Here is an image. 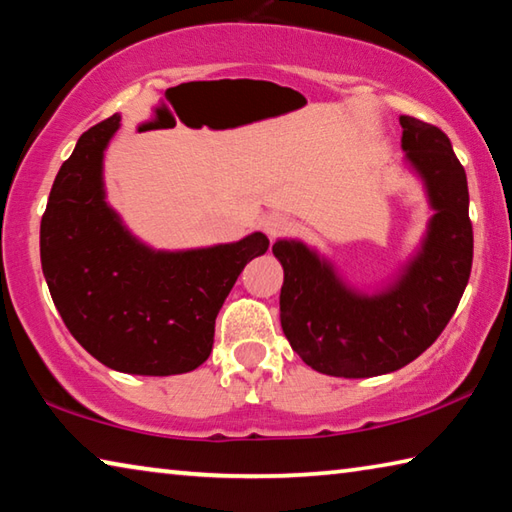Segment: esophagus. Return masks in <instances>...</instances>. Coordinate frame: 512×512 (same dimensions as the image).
<instances>
[{
	"label": "esophagus",
	"instance_id": "1",
	"mask_svg": "<svg viewBox=\"0 0 512 512\" xmlns=\"http://www.w3.org/2000/svg\"><path fill=\"white\" fill-rule=\"evenodd\" d=\"M262 228H264V232L271 239H277V237H284V235H289V232L293 230V221L289 219L287 214H282V212H273V214H268L266 219L262 221Z\"/></svg>",
	"mask_w": 512,
	"mask_h": 512
}]
</instances>
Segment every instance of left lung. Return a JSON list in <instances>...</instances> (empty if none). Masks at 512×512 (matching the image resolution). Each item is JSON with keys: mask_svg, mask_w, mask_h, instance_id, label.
<instances>
[{"mask_svg": "<svg viewBox=\"0 0 512 512\" xmlns=\"http://www.w3.org/2000/svg\"><path fill=\"white\" fill-rule=\"evenodd\" d=\"M402 149L433 207L422 250L377 296L345 287L332 264L300 241L280 239V320L300 359L323 375L375 377L400 370L438 339L463 298L474 235L463 164L438 126L400 117Z\"/></svg>", "mask_w": 512, "mask_h": 512, "instance_id": "obj_1", "label": "left lung"}]
</instances>
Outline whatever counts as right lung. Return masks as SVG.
<instances>
[{"label":"right lung","mask_w":512,"mask_h":512,"mask_svg":"<svg viewBox=\"0 0 512 512\" xmlns=\"http://www.w3.org/2000/svg\"><path fill=\"white\" fill-rule=\"evenodd\" d=\"M119 119L85 131L60 167L40 223L42 273L63 323L103 366L180 375L210 357L216 314L268 239L253 232L180 253L140 244L103 192V151Z\"/></svg>","instance_id":"add662e5"}]
</instances>
